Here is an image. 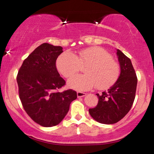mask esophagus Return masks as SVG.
<instances>
[{"instance_id": "esophagus-1", "label": "esophagus", "mask_w": 154, "mask_h": 154, "mask_svg": "<svg viewBox=\"0 0 154 154\" xmlns=\"http://www.w3.org/2000/svg\"><path fill=\"white\" fill-rule=\"evenodd\" d=\"M86 95V94L84 93V92H81V91L77 92V97H85Z\"/></svg>"}]
</instances>
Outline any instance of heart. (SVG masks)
<instances>
[{
	"mask_svg": "<svg viewBox=\"0 0 154 154\" xmlns=\"http://www.w3.org/2000/svg\"><path fill=\"white\" fill-rule=\"evenodd\" d=\"M57 70L64 77L70 78L85 66L86 74L76 75L68 81V86L78 91H86L95 87L103 90L116 82L120 73V66L112 56L100 47H91L75 55L63 52L57 60Z\"/></svg>",
	"mask_w": 154,
	"mask_h": 154,
	"instance_id": "obj_1",
	"label": "heart"
}]
</instances>
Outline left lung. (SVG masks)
Instances as JSON below:
<instances>
[{
    "label": "left lung",
    "mask_w": 154,
    "mask_h": 154,
    "mask_svg": "<svg viewBox=\"0 0 154 154\" xmlns=\"http://www.w3.org/2000/svg\"><path fill=\"white\" fill-rule=\"evenodd\" d=\"M117 55L120 66L119 79L107 91L97 94L98 104L88 109L91 116L102 124H115L122 120L131 110L135 97L138 79L131 59L120 50Z\"/></svg>",
    "instance_id": "8db88e82"
}]
</instances>
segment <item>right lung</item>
I'll list each match as a JSON object with an SVG mask.
<instances>
[{"instance_id": "add662e5", "label": "right lung", "mask_w": 154, "mask_h": 154, "mask_svg": "<svg viewBox=\"0 0 154 154\" xmlns=\"http://www.w3.org/2000/svg\"><path fill=\"white\" fill-rule=\"evenodd\" d=\"M62 52V47L43 43L23 60L16 76L23 109L43 127L59 124L77 98L74 90L58 91L66 85L56 68V60Z\"/></svg>"}]
</instances>
